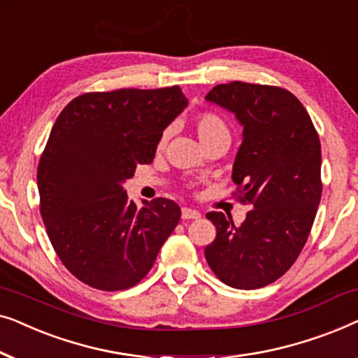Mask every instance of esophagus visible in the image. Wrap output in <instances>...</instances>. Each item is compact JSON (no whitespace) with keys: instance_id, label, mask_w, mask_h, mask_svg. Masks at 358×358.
Here are the masks:
<instances>
[{"instance_id":"obj_1","label":"esophagus","mask_w":358,"mask_h":358,"mask_svg":"<svg viewBox=\"0 0 358 358\" xmlns=\"http://www.w3.org/2000/svg\"><path fill=\"white\" fill-rule=\"evenodd\" d=\"M200 218V212L192 208H182V220H197Z\"/></svg>"}]
</instances>
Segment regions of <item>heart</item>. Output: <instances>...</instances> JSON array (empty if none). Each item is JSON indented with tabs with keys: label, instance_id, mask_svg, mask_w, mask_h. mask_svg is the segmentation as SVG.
<instances>
[{
	"label": "heart",
	"instance_id": "obj_1",
	"mask_svg": "<svg viewBox=\"0 0 358 358\" xmlns=\"http://www.w3.org/2000/svg\"><path fill=\"white\" fill-rule=\"evenodd\" d=\"M195 131H197L199 135V140L202 141H207L210 138H213V136H218V135H228L229 136V130L224 122L220 119V117L213 115V114H202L195 122ZM169 140V130H166L163 135H161L159 138V143H158V148H164L166 143H168Z\"/></svg>",
	"mask_w": 358,
	"mask_h": 358
}]
</instances>
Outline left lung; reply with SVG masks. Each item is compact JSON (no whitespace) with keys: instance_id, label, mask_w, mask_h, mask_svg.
<instances>
[{"instance_id":"left-lung-1","label":"left lung","mask_w":358,"mask_h":358,"mask_svg":"<svg viewBox=\"0 0 358 358\" xmlns=\"http://www.w3.org/2000/svg\"><path fill=\"white\" fill-rule=\"evenodd\" d=\"M205 101L243 127L231 179L251 203L241 227L229 215L207 213L217 236L205 259L223 283L254 290L293 266L311 231L322 190L320 136L301 102L282 87L233 81Z\"/></svg>"}]
</instances>
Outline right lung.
<instances>
[{
    "mask_svg": "<svg viewBox=\"0 0 358 358\" xmlns=\"http://www.w3.org/2000/svg\"><path fill=\"white\" fill-rule=\"evenodd\" d=\"M187 104L179 86L117 90L78 96L58 115L37 171L41 213L63 266L90 287L136 285L178 227L174 200L138 208L124 184Z\"/></svg>",
    "mask_w": 358,
    "mask_h": 358,
    "instance_id": "right-lung-1",
    "label": "right lung"
}]
</instances>
